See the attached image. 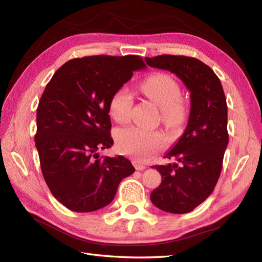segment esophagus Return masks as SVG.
Wrapping results in <instances>:
<instances>
[{
	"label": "esophagus",
	"instance_id": "34e87169",
	"mask_svg": "<svg viewBox=\"0 0 262 262\" xmlns=\"http://www.w3.org/2000/svg\"><path fill=\"white\" fill-rule=\"evenodd\" d=\"M133 164H134L135 169H136V170H138V171H143L144 169L146 168L145 165L142 164V163L140 162V161H137V160H133Z\"/></svg>",
	"mask_w": 262,
	"mask_h": 262
}]
</instances>
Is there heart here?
Masks as SVG:
<instances>
[{
	"label": "heart",
	"mask_w": 262,
	"mask_h": 262,
	"mask_svg": "<svg viewBox=\"0 0 262 262\" xmlns=\"http://www.w3.org/2000/svg\"><path fill=\"white\" fill-rule=\"evenodd\" d=\"M141 90L162 109L165 124L177 127L182 124L186 117V108L180 97V86L171 75L155 73L141 83ZM134 100L126 86H120L111 94L108 102L109 115L116 122L125 124L130 119ZM115 143L118 152L145 161L151 155L166 146V137L159 130H149L141 127H126L117 129Z\"/></svg>",
	"instance_id": "b5f03b06"
}]
</instances>
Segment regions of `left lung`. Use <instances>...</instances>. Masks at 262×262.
<instances>
[{
	"instance_id": "obj_1",
	"label": "left lung",
	"mask_w": 262,
	"mask_h": 262,
	"mask_svg": "<svg viewBox=\"0 0 262 262\" xmlns=\"http://www.w3.org/2000/svg\"><path fill=\"white\" fill-rule=\"evenodd\" d=\"M151 68L170 71L190 91V115L183 135L164 158L177 163L154 165L162 182L152 191L158 208L172 214L193 210L213 192L229 143L227 104L219 77L202 60L160 55L146 57Z\"/></svg>"
}]
</instances>
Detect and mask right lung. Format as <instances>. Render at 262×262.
Returning a JSON list of instances; mask_svg holds the SVG:
<instances>
[{
	"label": "right lung",
	"instance_id": "add662e5",
	"mask_svg": "<svg viewBox=\"0 0 262 262\" xmlns=\"http://www.w3.org/2000/svg\"><path fill=\"white\" fill-rule=\"evenodd\" d=\"M145 66L136 55L74 58L55 72L43 90L36 147L49 190L69 209L89 213L104 207L120 181L134 173L122 155L99 158L98 151L114 144L110 96Z\"/></svg>",
	"mask_w": 262,
	"mask_h": 262
}]
</instances>
